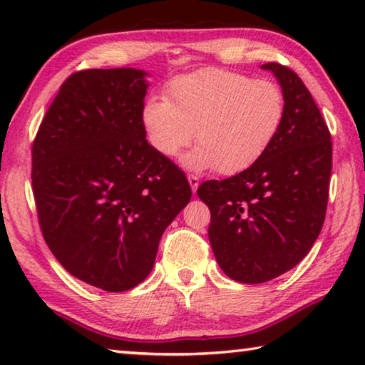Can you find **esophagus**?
I'll use <instances>...</instances> for the list:
<instances>
[{"mask_svg":"<svg viewBox=\"0 0 365 365\" xmlns=\"http://www.w3.org/2000/svg\"><path fill=\"white\" fill-rule=\"evenodd\" d=\"M188 182H190L191 190H193V193H196L197 187H200V178H197L196 175H188Z\"/></svg>","mask_w":365,"mask_h":365,"instance_id":"34e87169","label":"esophagus"}]
</instances>
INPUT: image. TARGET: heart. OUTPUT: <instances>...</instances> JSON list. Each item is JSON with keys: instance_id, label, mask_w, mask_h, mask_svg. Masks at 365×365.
I'll use <instances>...</instances> for the list:
<instances>
[{"instance_id": "heart-1", "label": "heart", "mask_w": 365, "mask_h": 365, "mask_svg": "<svg viewBox=\"0 0 365 365\" xmlns=\"http://www.w3.org/2000/svg\"><path fill=\"white\" fill-rule=\"evenodd\" d=\"M287 114L279 83L224 69L175 77L164 98H150L140 120L146 141L164 158H175L195 138L183 164L191 170L217 168L237 175L252 168L274 143Z\"/></svg>"}]
</instances>
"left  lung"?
I'll use <instances>...</instances> for the list:
<instances>
[{
	"label": "left lung",
	"mask_w": 365,
	"mask_h": 365,
	"mask_svg": "<svg viewBox=\"0 0 365 365\" xmlns=\"http://www.w3.org/2000/svg\"><path fill=\"white\" fill-rule=\"evenodd\" d=\"M283 90L287 114L267 153L248 170L200 185L211 209L209 242L230 279L264 283L311 251L322 230L331 174V137L306 85L279 63L262 64Z\"/></svg>",
	"instance_id": "obj_1"
}]
</instances>
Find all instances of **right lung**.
Segmentation results:
<instances>
[{"instance_id": "right-lung-1", "label": "right lung", "mask_w": 365, "mask_h": 365, "mask_svg": "<svg viewBox=\"0 0 365 365\" xmlns=\"http://www.w3.org/2000/svg\"><path fill=\"white\" fill-rule=\"evenodd\" d=\"M146 76L132 67L72 73L32 146L43 238L69 274L104 292L150 275L160 237L191 197L183 170L146 141Z\"/></svg>"}]
</instances>
